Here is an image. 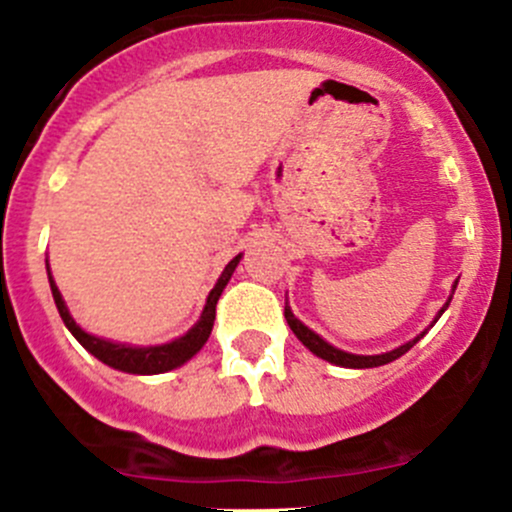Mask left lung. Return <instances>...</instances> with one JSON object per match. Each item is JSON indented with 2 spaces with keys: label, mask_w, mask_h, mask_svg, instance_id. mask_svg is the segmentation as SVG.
Listing matches in <instances>:
<instances>
[{
  "label": "left lung",
  "mask_w": 512,
  "mask_h": 512,
  "mask_svg": "<svg viewBox=\"0 0 512 512\" xmlns=\"http://www.w3.org/2000/svg\"><path fill=\"white\" fill-rule=\"evenodd\" d=\"M456 285H458V282H453V292H456ZM451 299H453V294H451V297H448V302L443 304L441 312H438L436 317H433V324H436L438 317H441V314L446 312L448 304H451ZM285 319H287L289 329H292V332H294V337H297L299 342H302L304 347L309 349V352L317 354L319 359L329 361V364L344 366V369H371V366H384V364H389V361L399 359V356H404L406 352H409V349L414 347L418 339H423V334H426V332H421V334H418V337L411 339V342L401 344V347L391 349V352H386V354H349V352H342V349L332 347V344L324 342V339L319 337L317 332H312V329H309V327H304V324L299 322L297 317H294L292 309H289L287 302H285Z\"/></svg>",
  "instance_id": "8db88e82"
}]
</instances>
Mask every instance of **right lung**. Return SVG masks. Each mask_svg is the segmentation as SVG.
<instances>
[{"mask_svg": "<svg viewBox=\"0 0 512 512\" xmlns=\"http://www.w3.org/2000/svg\"><path fill=\"white\" fill-rule=\"evenodd\" d=\"M240 257H242V252L237 257H232V260L225 265L220 280L215 282L213 289H210L208 302H205L203 314H200L198 322H195L193 327L183 334V337L173 339V342H168V344H156V347H133V344L111 342V339H103V337H96V334L84 332V329H81L79 324L74 322V317L69 314V307H66L64 297H61V292H59V287H56L51 272H49V285H51V294H54L56 309H59L66 329H69V332L79 339V344L86 349V352L94 354L98 361H103V364L111 366V369L126 371V374H141V376L165 374V371L183 366L185 361L193 359V356L205 347L210 332H213L215 304H218L220 294H223L225 285L230 282V277H232V272H235ZM46 270H49V262H46Z\"/></svg>", "mask_w": 512, "mask_h": 512, "instance_id": "add662e5", "label": "right lung"}]
</instances>
